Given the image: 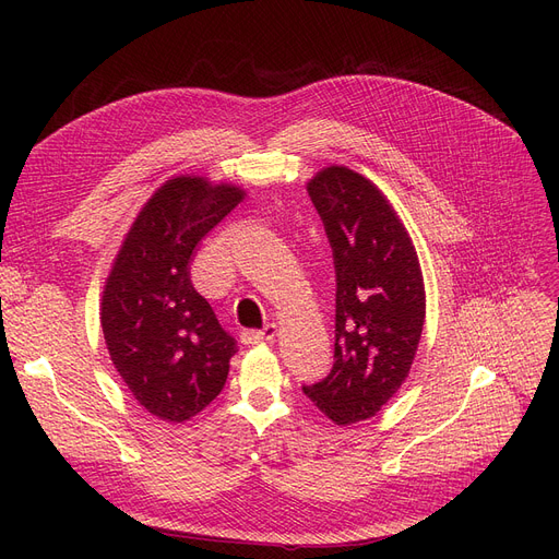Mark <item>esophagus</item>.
I'll list each match as a JSON object with an SVG mask.
<instances>
[{
	"label": "esophagus",
	"instance_id": "obj_1",
	"mask_svg": "<svg viewBox=\"0 0 559 559\" xmlns=\"http://www.w3.org/2000/svg\"><path fill=\"white\" fill-rule=\"evenodd\" d=\"M276 335V326L274 324H267L262 331H253V329H247L240 333V340L242 344H260V342H270L274 340Z\"/></svg>",
	"mask_w": 559,
	"mask_h": 559
}]
</instances>
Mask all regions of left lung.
Returning <instances> with one entry per match:
<instances>
[{
    "label": "left lung",
    "instance_id": "left-lung-1",
    "mask_svg": "<svg viewBox=\"0 0 559 559\" xmlns=\"http://www.w3.org/2000/svg\"><path fill=\"white\" fill-rule=\"evenodd\" d=\"M308 194L335 264V362L304 394L337 426L373 417L413 367L426 292L413 240L371 181L348 167L321 169Z\"/></svg>",
    "mask_w": 559,
    "mask_h": 559
}]
</instances>
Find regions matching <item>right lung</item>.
<instances>
[{
  "label": "right lung",
  "mask_w": 559,
  "mask_h": 559,
  "mask_svg": "<svg viewBox=\"0 0 559 559\" xmlns=\"http://www.w3.org/2000/svg\"><path fill=\"white\" fill-rule=\"evenodd\" d=\"M245 199L235 186L199 176L167 181L135 217L102 299L110 360L133 399L181 424L226 383L235 342L190 281L199 242Z\"/></svg>",
  "instance_id": "add662e5"
}]
</instances>
